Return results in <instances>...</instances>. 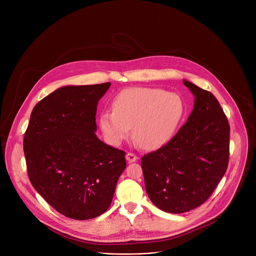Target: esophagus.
Here are the masks:
<instances>
[{
	"label": "esophagus",
	"mask_w": 256,
	"mask_h": 256,
	"mask_svg": "<svg viewBox=\"0 0 256 256\" xmlns=\"http://www.w3.org/2000/svg\"><path fill=\"white\" fill-rule=\"evenodd\" d=\"M126 159L128 162L132 163V162H136V161L138 160V157H136V155H134V154H132V153H128V154L126 155Z\"/></svg>",
	"instance_id": "1"
}]
</instances>
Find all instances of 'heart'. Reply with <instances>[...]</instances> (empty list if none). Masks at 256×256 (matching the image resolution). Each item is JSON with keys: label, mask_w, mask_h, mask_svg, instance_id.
Segmentation results:
<instances>
[{"label": "heart", "mask_w": 256, "mask_h": 256, "mask_svg": "<svg viewBox=\"0 0 256 256\" xmlns=\"http://www.w3.org/2000/svg\"><path fill=\"white\" fill-rule=\"evenodd\" d=\"M114 112L100 114L99 124L106 140L120 144L130 136L142 147L154 150L173 136L184 112L181 97L158 88L134 87L122 90L114 100Z\"/></svg>", "instance_id": "heart-1"}]
</instances>
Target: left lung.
Returning a JSON list of instances; mask_svg holds the SVG:
<instances>
[{
  "instance_id": "8db88e82",
  "label": "left lung",
  "mask_w": 256,
  "mask_h": 256,
  "mask_svg": "<svg viewBox=\"0 0 256 256\" xmlns=\"http://www.w3.org/2000/svg\"><path fill=\"white\" fill-rule=\"evenodd\" d=\"M194 96L186 122L162 148L142 156L144 188L160 210L181 214L202 204L223 178L229 162L230 126L208 91L184 80Z\"/></svg>"
}]
</instances>
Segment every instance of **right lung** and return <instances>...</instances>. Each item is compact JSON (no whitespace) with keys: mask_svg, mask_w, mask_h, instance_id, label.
Returning <instances> with one entry per match:
<instances>
[{"mask_svg":"<svg viewBox=\"0 0 256 256\" xmlns=\"http://www.w3.org/2000/svg\"><path fill=\"white\" fill-rule=\"evenodd\" d=\"M110 85L56 89L34 106L24 136L31 184L74 220H89L108 210L126 167V153L95 134L98 101Z\"/></svg>","mask_w":256,"mask_h":256,"instance_id":"right-lung-1","label":"right lung"}]
</instances>
